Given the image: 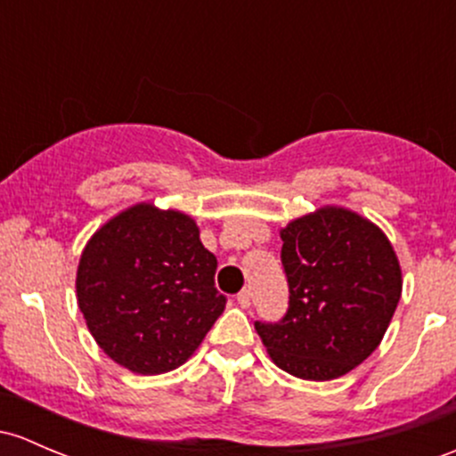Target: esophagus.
<instances>
[{
    "mask_svg": "<svg viewBox=\"0 0 456 456\" xmlns=\"http://www.w3.org/2000/svg\"><path fill=\"white\" fill-rule=\"evenodd\" d=\"M236 299H238V304H240V308H248V305H251V290H247V289L240 290L238 292Z\"/></svg>",
    "mask_w": 456,
    "mask_h": 456,
    "instance_id": "34e87169",
    "label": "esophagus"
}]
</instances>
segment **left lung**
Instances as JSON below:
<instances>
[{
	"label": "left lung",
	"mask_w": 456,
	"mask_h": 456,
	"mask_svg": "<svg viewBox=\"0 0 456 456\" xmlns=\"http://www.w3.org/2000/svg\"><path fill=\"white\" fill-rule=\"evenodd\" d=\"M281 236L289 313L256 321L277 367L301 380H334L371 356L402 295L389 238L365 216L338 205L290 220Z\"/></svg>",
	"instance_id": "8db88e82"
}]
</instances>
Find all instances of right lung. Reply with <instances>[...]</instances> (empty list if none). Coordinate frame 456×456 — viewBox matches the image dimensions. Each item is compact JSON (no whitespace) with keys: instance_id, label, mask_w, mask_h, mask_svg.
Here are the masks:
<instances>
[{"instance_id":"1","label":"right lung","mask_w":456,"mask_h":456,"mask_svg":"<svg viewBox=\"0 0 456 456\" xmlns=\"http://www.w3.org/2000/svg\"><path fill=\"white\" fill-rule=\"evenodd\" d=\"M216 266L191 216L135 203L85 244L76 299L113 362L157 376L183 365L223 314Z\"/></svg>"}]
</instances>
